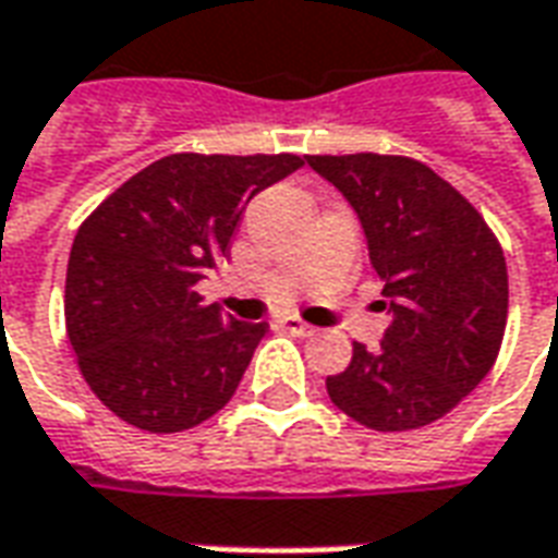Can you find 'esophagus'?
I'll return each instance as SVG.
<instances>
[{"label":"esophagus","instance_id":"obj_1","mask_svg":"<svg viewBox=\"0 0 558 558\" xmlns=\"http://www.w3.org/2000/svg\"><path fill=\"white\" fill-rule=\"evenodd\" d=\"M279 325H282L288 333H294V337H313V333H316L313 325H306V322H301V318H294V316H286Z\"/></svg>","mask_w":558,"mask_h":558}]
</instances>
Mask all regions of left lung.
<instances>
[{"label":"left lung","mask_w":558,"mask_h":558,"mask_svg":"<svg viewBox=\"0 0 558 558\" xmlns=\"http://www.w3.org/2000/svg\"><path fill=\"white\" fill-rule=\"evenodd\" d=\"M359 215L391 325L352 345L328 395L374 432H413L483 383L507 325V264L483 215L434 169L398 155H306Z\"/></svg>","instance_id":"left-lung-1"}]
</instances>
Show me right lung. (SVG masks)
Segmentation results:
<instances>
[{
  "label": "right lung",
  "instance_id": "right-lung-1",
  "mask_svg": "<svg viewBox=\"0 0 558 558\" xmlns=\"http://www.w3.org/2000/svg\"><path fill=\"white\" fill-rule=\"evenodd\" d=\"M298 155H169L126 179L75 233L66 333L81 376L126 425L175 434L233 398L267 322L221 316L197 282L230 255L245 203Z\"/></svg>",
  "mask_w": 558,
  "mask_h": 558
}]
</instances>
